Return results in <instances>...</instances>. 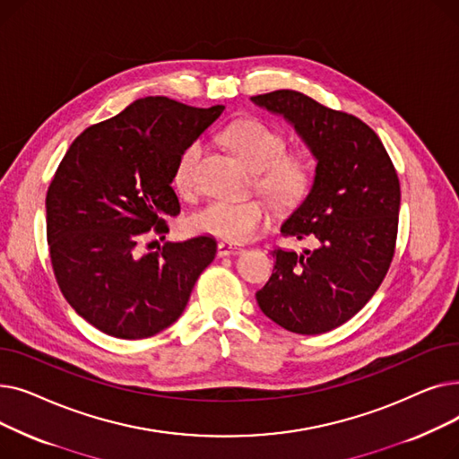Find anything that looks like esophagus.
I'll return each instance as SVG.
<instances>
[{
    "mask_svg": "<svg viewBox=\"0 0 459 459\" xmlns=\"http://www.w3.org/2000/svg\"><path fill=\"white\" fill-rule=\"evenodd\" d=\"M242 251H244L242 246L232 244V242H220V244H217V255H220V256H230V255H238Z\"/></svg>",
    "mask_w": 459,
    "mask_h": 459,
    "instance_id": "34e87169",
    "label": "esophagus"
}]
</instances>
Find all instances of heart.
<instances>
[{"label": "heart", "instance_id": "1", "mask_svg": "<svg viewBox=\"0 0 459 459\" xmlns=\"http://www.w3.org/2000/svg\"><path fill=\"white\" fill-rule=\"evenodd\" d=\"M223 144L255 171V187L275 210L292 212L305 203L315 186V163L305 151H286V135L258 118H238L220 134ZM204 154L201 139L180 151L173 184L182 195L197 186V167ZM270 221V204L251 197L246 201H210L189 217V229L220 238L221 242H246Z\"/></svg>", "mask_w": 459, "mask_h": 459}]
</instances>
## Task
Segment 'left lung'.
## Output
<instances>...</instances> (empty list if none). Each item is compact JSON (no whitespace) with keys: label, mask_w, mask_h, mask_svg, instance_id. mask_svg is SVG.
I'll use <instances>...</instances> for the list:
<instances>
[{"label":"left lung","mask_w":459,"mask_h":459,"mask_svg":"<svg viewBox=\"0 0 459 459\" xmlns=\"http://www.w3.org/2000/svg\"><path fill=\"white\" fill-rule=\"evenodd\" d=\"M255 104L290 120L316 156L310 195L282 223L284 238L315 249H275V273L256 292L264 315L299 334L342 325L376 294L394 256L400 180L363 120L298 91L256 94Z\"/></svg>","instance_id":"obj_1"}]
</instances>
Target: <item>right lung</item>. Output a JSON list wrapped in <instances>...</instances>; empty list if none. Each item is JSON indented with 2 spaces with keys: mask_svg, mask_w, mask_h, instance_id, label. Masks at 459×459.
<instances>
[{
  "mask_svg": "<svg viewBox=\"0 0 459 459\" xmlns=\"http://www.w3.org/2000/svg\"><path fill=\"white\" fill-rule=\"evenodd\" d=\"M223 109L147 96L83 130L61 160L46 193L52 268L70 307L102 333L137 341L175 324L213 260L210 236L143 247L180 213V151Z\"/></svg>",
  "mask_w": 459,
  "mask_h": 459,
  "instance_id": "add662e5",
  "label": "right lung"
}]
</instances>
